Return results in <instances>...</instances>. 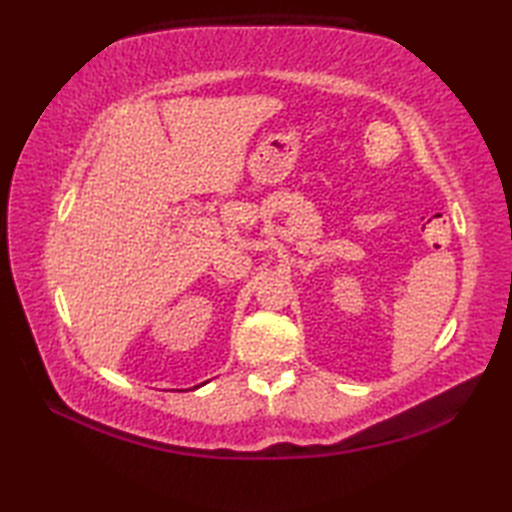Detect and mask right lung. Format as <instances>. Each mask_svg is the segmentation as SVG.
Wrapping results in <instances>:
<instances>
[{
    "label": "right lung",
    "mask_w": 512,
    "mask_h": 512,
    "mask_svg": "<svg viewBox=\"0 0 512 512\" xmlns=\"http://www.w3.org/2000/svg\"><path fill=\"white\" fill-rule=\"evenodd\" d=\"M202 385H204V383H202ZM202 385H195V387H193V389H198V387H202Z\"/></svg>",
    "instance_id": "1"
}]
</instances>
